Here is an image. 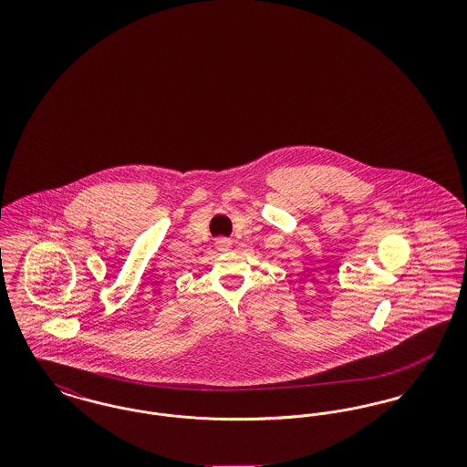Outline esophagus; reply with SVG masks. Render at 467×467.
<instances>
[{"label": "esophagus", "mask_w": 467, "mask_h": 467, "mask_svg": "<svg viewBox=\"0 0 467 467\" xmlns=\"http://www.w3.org/2000/svg\"><path fill=\"white\" fill-rule=\"evenodd\" d=\"M229 246H231L229 240H219V248H221V250H227Z\"/></svg>", "instance_id": "esophagus-1"}]
</instances>
